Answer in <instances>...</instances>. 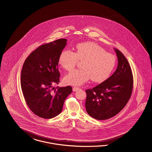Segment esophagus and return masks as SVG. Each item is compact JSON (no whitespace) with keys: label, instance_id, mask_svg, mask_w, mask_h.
I'll use <instances>...</instances> for the list:
<instances>
[{"label":"esophagus","instance_id":"obj_1","mask_svg":"<svg viewBox=\"0 0 152 152\" xmlns=\"http://www.w3.org/2000/svg\"><path fill=\"white\" fill-rule=\"evenodd\" d=\"M79 89H80V88H78V87H73V88H72V90H73L74 91H76L78 90Z\"/></svg>","mask_w":152,"mask_h":152}]
</instances>
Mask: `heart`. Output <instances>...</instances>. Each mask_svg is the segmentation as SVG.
Masks as SVG:
<instances>
[{
  "instance_id": "obj_1",
  "label": "heart",
  "mask_w": 152,
  "mask_h": 152,
  "mask_svg": "<svg viewBox=\"0 0 152 152\" xmlns=\"http://www.w3.org/2000/svg\"><path fill=\"white\" fill-rule=\"evenodd\" d=\"M78 60H83L82 69L74 70L66 75L64 81L67 85H81L90 79L96 83L104 82L110 75L116 64L114 56L91 42L77 45L75 53L62 50L58 59L59 64L67 71L72 70Z\"/></svg>"
}]
</instances>
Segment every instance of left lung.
Here are the masks:
<instances>
[{"mask_svg": "<svg viewBox=\"0 0 152 152\" xmlns=\"http://www.w3.org/2000/svg\"><path fill=\"white\" fill-rule=\"evenodd\" d=\"M114 50L118 58L117 70L99 85L86 90V112L96 120H107L117 115L132 96L133 77L131 67L123 54Z\"/></svg>", "mask_w": 152, "mask_h": 152, "instance_id": "left-lung-1", "label": "left lung"}]
</instances>
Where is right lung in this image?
I'll use <instances>...</instances> for the list:
<instances>
[{
    "instance_id": "right-lung-1",
    "label": "right lung",
    "mask_w": 152,
    "mask_h": 152,
    "mask_svg": "<svg viewBox=\"0 0 152 152\" xmlns=\"http://www.w3.org/2000/svg\"><path fill=\"white\" fill-rule=\"evenodd\" d=\"M66 39L44 44L35 49L24 61L21 71V88L26 104L35 115L50 119L59 114L64 100L72 92L70 86L56 88L59 82V56Z\"/></svg>"
}]
</instances>
